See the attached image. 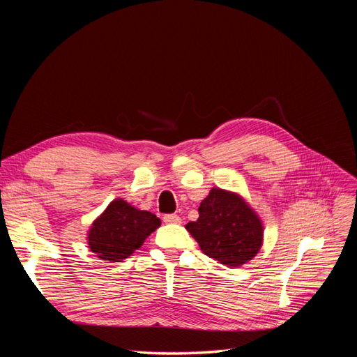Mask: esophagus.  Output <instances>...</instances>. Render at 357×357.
Wrapping results in <instances>:
<instances>
[{
  "instance_id": "obj_1",
  "label": "esophagus",
  "mask_w": 357,
  "mask_h": 357,
  "mask_svg": "<svg viewBox=\"0 0 357 357\" xmlns=\"http://www.w3.org/2000/svg\"><path fill=\"white\" fill-rule=\"evenodd\" d=\"M164 222L169 223V225H172V223L177 225V223H181V218L177 214H167V215H164Z\"/></svg>"
}]
</instances>
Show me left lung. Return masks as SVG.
<instances>
[{
	"label": "left lung",
	"instance_id": "1",
	"mask_svg": "<svg viewBox=\"0 0 357 357\" xmlns=\"http://www.w3.org/2000/svg\"><path fill=\"white\" fill-rule=\"evenodd\" d=\"M199 218L186 229L202 253L225 266H241L261 250L264 222L241 193L211 188L199 205Z\"/></svg>",
	"mask_w": 357,
	"mask_h": 357
}]
</instances>
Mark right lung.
I'll return each instance as SVG.
<instances>
[{"mask_svg": "<svg viewBox=\"0 0 357 357\" xmlns=\"http://www.w3.org/2000/svg\"><path fill=\"white\" fill-rule=\"evenodd\" d=\"M159 226L160 220L155 214L134 207L123 198H116L91 223L86 243L98 259L122 262Z\"/></svg>", "mask_w": 357, "mask_h": 357, "instance_id": "add662e5", "label": "right lung"}]
</instances>
